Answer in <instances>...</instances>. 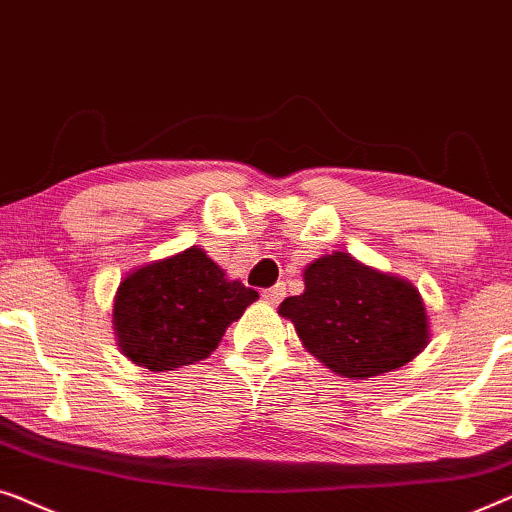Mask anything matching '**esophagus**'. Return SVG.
<instances>
[{
  "label": "esophagus",
  "instance_id": "1",
  "mask_svg": "<svg viewBox=\"0 0 512 512\" xmlns=\"http://www.w3.org/2000/svg\"><path fill=\"white\" fill-rule=\"evenodd\" d=\"M262 297H264V301H269L271 306H278L280 301H283V297H285V285L278 283V285L269 287V290L262 292Z\"/></svg>",
  "mask_w": 512,
  "mask_h": 512
}]
</instances>
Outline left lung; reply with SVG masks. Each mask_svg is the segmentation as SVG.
<instances>
[{
	"instance_id": "obj_1",
	"label": "left lung",
	"mask_w": 512,
	"mask_h": 512,
	"mask_svg": "<svg viewBox=\"0 0 512 512\" xmlns=\"http://www.w3.org/2000/svg\"><path fill=\"white\" fill-rule=\"evenodd\" d=\"M278 315L292 322L318 362L348 380L397 371L429 343L417 287L341 250L306 266L304 292L287 297Z\"/></svg>"
}]
</instances>
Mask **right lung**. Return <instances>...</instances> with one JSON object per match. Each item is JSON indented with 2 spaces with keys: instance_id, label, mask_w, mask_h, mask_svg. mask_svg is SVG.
<instances>
[{
  "instance_id": "1",
  "label": "right lung",
  "mask_w": 512,
  "mask_h": 512,
  "mask_svg": "<svg viewBox=\"0 0 512 512\" xmlns=\"http://www.w3.org/2000/svg\"><path fill=\"white\" fill-rule=\"evenodd\" d=\"M259 299L199 246L127 271L113 299L118 348L148 371H176L218 348L227 327Z\"/></svg>"
}]
</instances>
